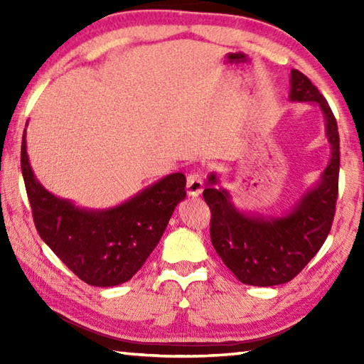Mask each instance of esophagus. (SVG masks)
I'll list each match as a JSON object with an SVG mask.
<instances>
[{"label":"esophagus","mask_w":364,"mask_h":364,"mask_svg":"<svg viewBox=\"0 0 364 364\" xmlns=\"http://www.w3.org/2000/svg\"><path fill=\"white\" fill-rule=\"evenodd\" d=\"M186 191L189 197H198L203 191V180L198 173H191L186 180Z\"/></svg>","instance_id":"esophagus-1"}]
</instances>
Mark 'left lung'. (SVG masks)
I'll list each match as a JSON object with an SVG mask.
<instances>
[{"label":"left lung","instance_id":"8db88e82","mask_svg":"<svg viewBox=\"0 0 364 364\" xmlns=\"http://www.w3.org/2000/svg\"><path fill=\"white\" fill-rule=\"evenodd\" d=\"M291 102L319 106L326 120L330 161L319 181L308 189L291 210L280 215L241 211L220 186L218 173L208 176L203 198L211 210V242L239 282L252 286H275L291 282L330 233L335 218L339 176V134L327 100L299 70L291 72Z\"/></svg>","mask_w":364,"mask_h":364}]
</instances>
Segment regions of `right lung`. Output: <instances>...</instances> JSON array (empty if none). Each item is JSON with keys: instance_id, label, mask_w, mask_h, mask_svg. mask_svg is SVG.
Here are the masks:
<instances>
[{"instance_id": "obj_1", "label": "right lung", "mask_w": 364, "mask_h": 364, "mask_svg": "<svg viewBox=\"0 0 364 364\" xmlns=\"http://www.w3.org/2000/svg\"><path fill=\"white\" fill-rule=\"evenodd\" d=\"M21 173L43 242L76 277L100 288L125 283L144 266L175 206L186 197V176L176 172L107 210L76 206L51 194L36 178L26 151V129L21 142Z\"/></svg>"}]
</instances>
